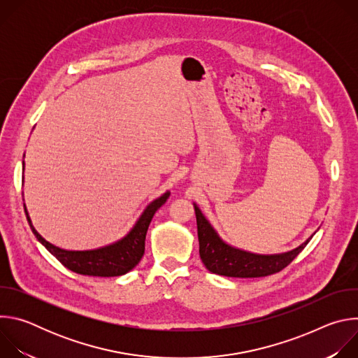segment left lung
Instances as JSON below:
<instances>
[{
    "label": "left lung",
    "mask_w": 358,
    "mask_h": 358,
    "mask_svg": "<svg viewBox=\"0 0 358 358\" xmlns=\"http://www.w3.org/2000/svg\"><path fill=\"white\" fill-rule=\"evenodd\" d=\"M194 211L196 218L199 257L210 272L228 278H262L280 272L286 268L303 248L309 243L313 235L300 243L297 248L282 253H255L225 242L217 229L211 225L207 217L202 214L199 207L194 202Z\"/></svg>",
    "instance_id": "obj_1"
}]
</instances>
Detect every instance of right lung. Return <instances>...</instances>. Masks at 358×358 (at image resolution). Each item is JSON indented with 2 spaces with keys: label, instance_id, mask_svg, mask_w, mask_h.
<instances>
[{
  "label": "right lung",
  "instance_id": "1",
  "mask_svg": "<svg viewBox=\"0 0 358 358\" xmlns=\"http://www.w3.org/2000/svg\"><path fill=\"white\" fill-rule=\"evenodd\" d=\"M24 169H25V164L22 162V170ZM169 196H170V191H166L159 198L152 199L144 208V211L141 213V215L138 217L133 228L119 241L105 246L86 249V250H69V249H64L54 243H50L35 229L31 221V217L27 211L25 203H24V210H25V215L31 227V231L38 239V242L42 243L49 253H52L65 268L79 275L112 278V276L126 275L140 262L144 253V241H145L148 225L152 217H155L156 211L163 206V203H166Z\"/></svg>",
  "mask_w": 358,
  "mask_h": 358
}]
</instances>
